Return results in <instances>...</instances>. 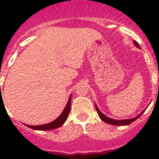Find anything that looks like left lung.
I'll return each instance as SVG.
<instances>
[{
    "label": "left lung",
    "instance_id": "1",
    "mask_svg": "<svg viewBox=\"0 0 159 159\" xmlns=\"http://www.w3.org/2000/svg\"><path fill=\"white\" fill-rule=\"evenodd\" d=\"M134 44H135V46H137V47L139 48H140V46H139V43H138L137 41H134ZM95 108H96V111H97L98 114V116L100 117V118L102 120V121H105V122L108 123V124L113 125H119V126H121V125H128L131 124V123H132L133 121H135L136 119H138V118H139V117H140L141 115H142V114H143V112L145 111V110H144L143 111L141 112V113L139 114V115H138V116L134 117V118H131V119L114 120V119H112V118H108V117L105 116V115H104V114H102V112H101L100 111H99L98 108V107L96 106V105H95Z\"/></svg>",
    "mask_w": 159,
    "mask_h": 159
}]
</instances>
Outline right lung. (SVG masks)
Wrapping results in <instances>:
<instances>
[{"label":"right lung","instance_id":"1","mask_svg":"<svg viewBox=\"0 0 159 159\" xmlns=\"http://www.w3.org/2000/svg\"><path fill=\"white\" fill-rule=\"evenodd\" d=\"M70 100H71V94L70 95L66 107H65V108L64 109L63 112L61 113V115L57 119L53 121L52 122L48 123V124H46V125H37V126L26 125V126H28V127L30 128V129H32L34 130H40V131L51 130V129H57V128L61 127V126L65 122V121H66L67 118H68V115H69V112L70 111Z\"/></svg>","mask_w":159,"mask_h":159}]
</instances>
